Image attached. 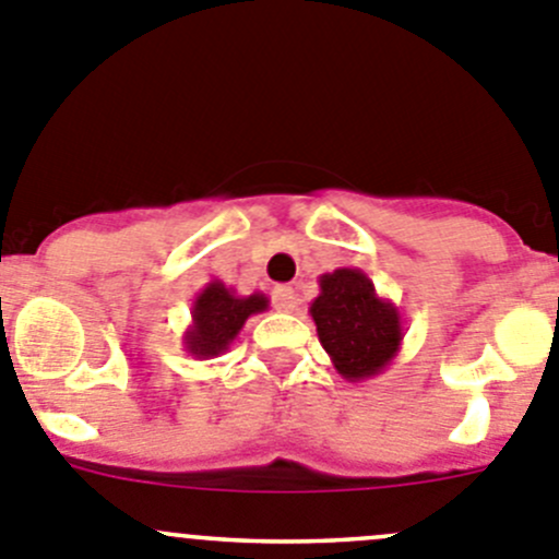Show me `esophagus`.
<instances>
[{
  "mask_svg": "<svg viewBox=\"0 0 559 559\" xmlns=\"http://www.w3.org/2000/svg\"><path fill=\"white\" fill-rule=\"evenodd\" d=\"M273 302H275V308H278V311H284V313L295 311V308H297V292L292 289V286H278V289L273 292Z\"/></svg>",
  "mask_w": 559,
  "mask_h": 559,
  "instance_id": "34e87169",
  "label": "esophagus"
}]
</instances>
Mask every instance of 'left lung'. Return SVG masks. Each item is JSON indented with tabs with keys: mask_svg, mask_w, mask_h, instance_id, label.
<instances>
[{
	"mask_svg": "<svg viewBox=\"0 0 559 559\" xmlns=\"http://www.w3.org/2000/svg\"><path fill=\"white\" fill-rule=\"evenodd\" d=\"M319 343L346 381H368L384 373L403 346L397 306L376 292L359 267H337L319 275V297L311 302Z\"/></svg>",
	"mask_w": 559,
	"mask_h": 559,
	"instance_id": "8db88e82",
	"label": "left lung"
}]
</instances>
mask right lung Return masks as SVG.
Returning <instances> with one entry per match:
<instances>
[{"label":"right lung","mask_w":559,"mask_h":559,"mask_svg":"<svg viewBox=\"0 0 559 559\" xmlns=\"http://www.w3.org/2000/svg\"><path fill=\"white\" fill-rule=\"evenodd\" d=\"M270 308L262 292L238 295L224 281H211L191 302V324L183 332V348L194 359L222 357L253 313Z\"/></svg>","instance_id":"1"}]
</instances>
